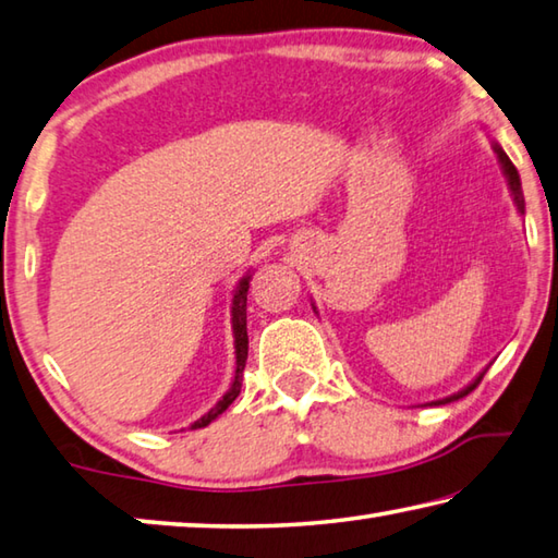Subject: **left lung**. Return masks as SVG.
Masks as SVG:
<instances>
[{
  "instance_id": "1",
  "label": "left lung",
  "mask_w": 558,
  "mask_h": 558,
  "mask_svg": "<svg viewBox=\"0 0 558 558\" xmlns=\"http://www.w3.org/2000/svg\"><path fill=\"white\" fill-rule=\"evenodd\" d=\"M493 149H495V154H497V159H500V166H502V173H505V179H507V185H510V193H512V201H514V205H517V210H520V215H524V193H522V181H520V173H517V169H514V163L510 161V156H507L505 151H502V146L497 144V142H493ZM314 311H316V306H314ZM485 373H487V367L483 369L481 375H477L471 385L468 387H463L461 392H456V395H451V397H446V399H436V402H432V404H448V402H453V399H461V397H465V395H471L473 389L481 385V379L485 377Z\"/></svg>"
}]
</instances>
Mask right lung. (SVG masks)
<instances>
[{"label":"right lung","instance_id":"add662e5","mask_svg":"<svg viewBox=\"0 0 558 558\" xmlns=\"http://www.w3.org/2000/svg\"><path fill=\"white\" fill-rule=\"evenodd\" d=\"M250 279L252 274H244V277L240 279L238 289H234L232 294V336H234V379L228 392L222 395V399L218 404H215L208 414H203L198 422H193L191 428H203L208 426L210 422H215L225 409H228L234 399H238L240 395V387H242V369H244V363H247V289H250Z\"/></svg>","mask_w":558,"mask_h":558}]
</instances>
